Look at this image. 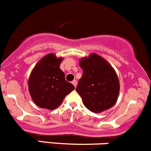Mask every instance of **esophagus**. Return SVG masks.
Here are the masks:
<instances>
[{
	"instance_id": "34e87169",
	"label": "esophagus",
	"mask_w": 151,
	"mask_h": 151,
	"mask_svg": "<svg viewBox=\"0 0 151 151\" xmlns=\"http://www.w3.org/2000/svg\"><path fill=\"white\" fill-rule=\"evenodd\" d=\"M72 83L74 85V86H75V87H76V86H77V81L73 80L72 81Z\"/></svg>"
}]
</instances>
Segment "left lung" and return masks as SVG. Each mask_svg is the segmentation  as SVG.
<instances>
[{
	"label": "left lung",
	"mask_w": 151,
	"mask_h": 151,
	"mask_svg": "<svg viewBox=\"0 0 151 151\" xmlns=\"http://www.w3.org/2000/svg\"><path fill=\"white\" fill-rule=\"evenodd\" d=\"M79 65L83 75L76 91L83 104L91 111L100 113L116 104L120 92V83L114 68L96 53L82 58Z\"/></svg>",
	"instance_id": "left-lung-1"
}]
</instances>
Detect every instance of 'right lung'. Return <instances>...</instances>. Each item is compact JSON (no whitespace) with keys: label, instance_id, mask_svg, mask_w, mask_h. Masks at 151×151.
Instances as JSON below:
<instances>
[{"label":"right lung","instance_id":"1","mask_svg":"<svg viewBox=\"0 0 151 151\" xmlns=\"http://www.w3.org/2000/svg\"><path fill=\"white\" fill-rule=\"evenodd\" d=\"M62 60V58L49 53L40 59L31 71L28 90L34 104L41 108L55 109L75 89L65 80V73L59 68Z\"/></svg>","mask_w":151,"mask_h":151}]
</instances>
